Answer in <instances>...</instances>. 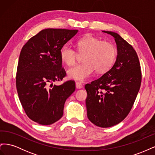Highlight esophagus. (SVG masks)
Masks as SVG:
<instances>
[{"instance_id":"obj_1","label":"esophagus","mask_w":155,"mask_h":155,"mask_svg":"<svg viewBox=\"0 0 155 155\" xmlns=\"http://www.w3.org/2000/svg\"><path fill=\"white\" fill-rule=\"evenodd\" d=\"M76 87L78 89H80V88H83V85L79 82H76Z\"/></svg>"}]
</instances>
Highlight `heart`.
I'll return each mask as SVG.
<instances>
[{"instance_id":"heart-1","label":"heart","mask_w":155,"mask_h":155,"mask_svg":"<svg viewBox=\"0 0 155 155\" xmlns=\"http://www.w3.org/2000/svg\"><path fill=\"white\" fill-rule=\"evenodd\" d=\"M78 48L83 56V63L74 65L68 69V76L75 80L83 81L90 78L95 70L98 73L108 71L113 66L117 56L115 46L110 42L103 41L92 35L83 37L78 41ZM61 58L65 64H74L78 52L72 46L65 45L61 49Z\"/></svg>"}]
</instances>
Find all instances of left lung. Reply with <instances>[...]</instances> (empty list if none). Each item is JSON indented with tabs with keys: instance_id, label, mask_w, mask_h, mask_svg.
Wrapping results in <instances>:
<instances>
[{
	"instance_id": "8db88e82",
	"label": "left lung",
	"mask_w": 155,
	"mask_h": 155,
	"mask_svg": "<svg viewBox=\"0 0 155 155\" xmlns=\"http://www.w3.org/2000/svg\"><path fill=\"white\" fill-rule=\"evenodd\" d=\"M114 38L117 57L112 67L96 80L87 84V117L100 127H110L128 115L137 96L142 81L137 52L118 34L102 31Z\"/></svg>"
}]
</instances>
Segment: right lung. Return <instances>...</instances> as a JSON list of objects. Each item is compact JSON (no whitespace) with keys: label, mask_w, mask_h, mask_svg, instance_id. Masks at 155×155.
<instances>
[{"label":"right lung","mask_w":155,"mask_h":155,"mask_svg":"<svg viewBox=\"0 0 155 155\" xmlns=\"http://www.w3.org/2000/svg\"><path fill=\"white\" fill-rule=\"evenodd\" d=\"M78 32L45 29L30 39L21 51L17 91L26 114L37 124L47 125L58 121L63 115L65 101L75 91L73 81L61 85L53 82L62 80L66 75L62 68L61 49Z\"/></svg>","instance_id":"right-lung-1"}]
</instances>
